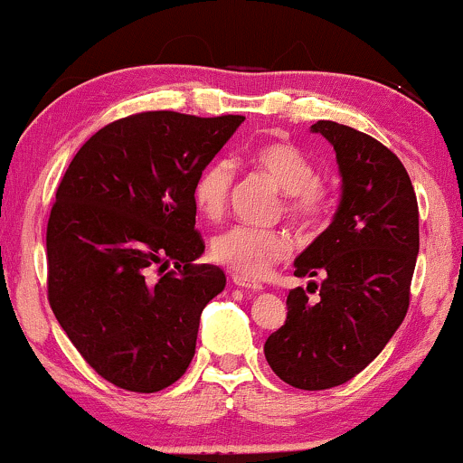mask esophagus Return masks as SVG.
Segmentation results:
<instances>
[{"label":"esophagus","mask_w":463,"mask_h":463,"mask_svg":"<svg viewBox=\"0 0 463 463\" xmlns=\"http://www.w3.org/2000/svg\"><path fill=\"white\" fill-rule=\"evenodd\" d=\"M232 283H235L237 287H243V289H248V291H261L263 289L261 283H257V280L248 279V276H243V274H232Z\"/></svg>","instance_id":"esophagus-1"}]
</instances>
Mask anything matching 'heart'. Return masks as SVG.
<instances>
[{"mask_svg":"<svg viewBox=\"0 0 463 463\" xmlns=\"http://www.w3.org/2000/svg\"><path fill=\"white\" fill-rule=\"evenodd\" d=\"M248 161L287 191L285 211L300 226H317L331 215V189L316 178V165L296 143L285 139L261 141L250 147ZM232 180V165L224 158H217L202 169L194 184V202L202 215L220 220L226 213ZM289 252V235L272 228L235 226L213 241L215 261L250 279L263 276Z\"/></svg>","mask_w":463,"mask_h":463,"instance_id":"heart-1","label":"heart"}]
</instances>
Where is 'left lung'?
<instances>
[{
  "mask_svg": "<svg viewBox=\"0 0 463 463\" xmlns=\"http://www.w3.org/2000/svg\"><path fill=\"white\" fill-rule=\"evenodd\" d=\"M311 130L337 154L342 202L294 263L298 279L322 276V283L289 291L287 320L263 350L285 383L317 392L357 376L405 320L420 232L416 191L394 152L335 121Z\"/></svg>",
  "mask_w": 463,
  "mask_h": 463,
  "instance_id": "obj_1",
  "label": "left lung"
}]
</instances>
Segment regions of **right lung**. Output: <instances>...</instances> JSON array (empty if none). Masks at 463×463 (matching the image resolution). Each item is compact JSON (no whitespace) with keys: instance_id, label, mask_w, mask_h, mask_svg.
Wrapping results in <instances>:
<instances>
[{"instance_id":"right-lung-1","label":"right lung","mask_w":463,"mask_h":463,"mask_svg":"<svg viewBox=\"0 0 463 463\" xmlns=\"http://www.w3.org/2000/svg\"><path fill=\"white\" fill-rule=\"evenodd\" d=\"M246 119L147 110L80 147L47 222V300L102 379L152 394L189 368L202 309L224 289L198 265L194 184ZM175 268L168 269V263Z\"/></svg>"}]
</instances>
